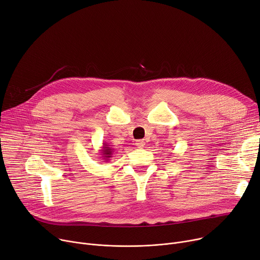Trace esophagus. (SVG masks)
<instances>
[{
  "label": "esophagus",
  "mask_w": 260,
  "mask_h": 260,
  "mask_svg": "<svg viewBox=\"0 0 260 260\" xmlns=\"http://www.w3.org/2000/svg\"><path fill=\"white\" fill-rule=\"evenodd\" d=\"M144 145H145V141L144 140H137L136 141V146L138 148H142V147H144Z\"/></svg>",
  "instance_id": "1"
}]
</instances>
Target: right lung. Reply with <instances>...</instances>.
<instances>
[{
    "instance_id": "1",
    "label": "right lung",
    "mask_w": 260,
    "mask_h": 260,
    "mask_svg": "<svg viewBox=\"0 0 260 260\" xmlns=\"http://www.w3.org/2000/svg\"><path fill=\"white\" fill-rule=\"evenodd\" d=\"M100 152H101V155H102V156H100V157H103V159H105V160H103V161L107 162V161H109L110 158L112 157V155H113V153H114V149H113L112 146L108 145L107 143H103V147H102V149L100 150Z\"/></svg>"
}]
</instances>
